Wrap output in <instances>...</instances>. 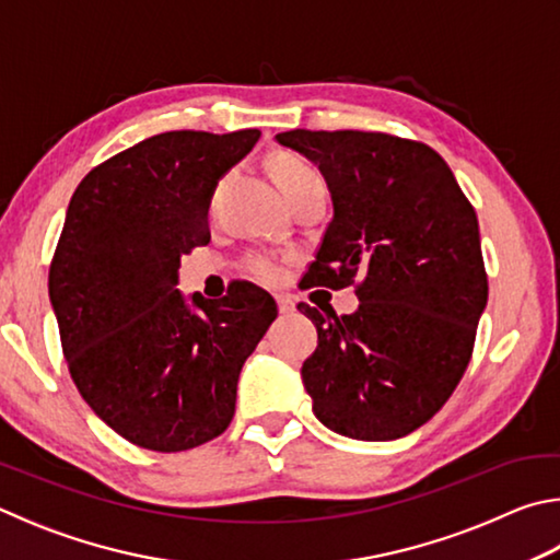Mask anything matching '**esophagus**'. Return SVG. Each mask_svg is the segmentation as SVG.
<instances>
[{
    "label": "esophagus",
    "instance_id": "1",
    "mask_svg": "<svg viewBox=\"0 0 560 560\" xmlns=\"http://www.w3.org/2000/svg\"><path fill=\"white\" fill-rule=\"evenodd\" d=\"M277 303H279V311H281L283 315H289V313H293V308H296V301H293V299L289 296V293H279Z\"/></svg>",
    "mask_w": 560,
    "mask_h": 560
}]
</instances>
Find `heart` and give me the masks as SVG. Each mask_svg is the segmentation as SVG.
Listing matches in <instances>:
<instances>
[{
	"label": "heart",
	"instance_id": "obj_1",
	"mask_svg": "<svg viewBox=\"0 0 560 560\" xmlns=\"http://www.w3.org/2000/svg\"><path fill=\"white\" fill-rule=\"evenodd\" d=\"M273 178H277V186L281 188L283 198L291 200L296 198L299 192L315 188V186H325V180L320 176V171L315 168L308 159H303L299 154H279L273 159ZM249 269L257 273L259 279L273 281L279 279V261L269 257V254H254L249 259Z\"/></svg>",
	"mask_w": 560,
	"mask_h": 560
}]
</instances>
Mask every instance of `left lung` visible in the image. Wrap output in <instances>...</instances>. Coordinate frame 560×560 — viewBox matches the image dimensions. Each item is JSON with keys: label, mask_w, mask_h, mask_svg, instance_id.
Here are the masks:
<instances>
[{"label": "left lung", "mask_w": 560, "mask_h": 560, "mask_svg": "<svg viewBox=\"0 0 560 560\" xmlns=\"http://www.w3.org/2000/svg\"><path fill=\"white\" fill-rule=\"evenodd\" d=\"M328 180L332 220L301 289L354 287L360 306L299 311L318 348L303 362L313 413L358 441H394L451 399L487 306L480 228L448 164L382 131L277 135Z\"/></svg>", "instance_id": "1"}]
</instances>
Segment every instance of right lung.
Instances as JSON below:
<instances>
[{
	"mask_svg": "<svg viewBox=\"0 0 560 560\" xmlns=\"http://www.w3.org/2000/svg\"><path fill=\"white\" fill-rule=\"evenodd\" d=\"M259 129L164 131L80 180L48 271L60 345L78 392L121 439L178 453L235 416L242 364L277 301L235 281L220 301L176 289L180 257L210 242L218 180Z\"/></svg>",
	"mask_w": 560,
	"mask_h": 560,
	"instance_id": "1",
	"label": "right lung"
}]
</instances>
